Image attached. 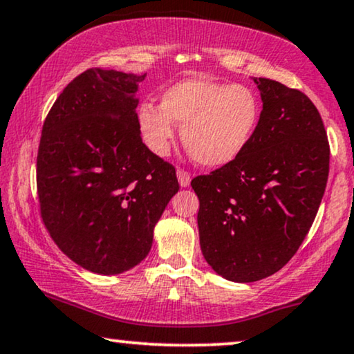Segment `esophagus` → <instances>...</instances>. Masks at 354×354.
<instances>
[{"mask_svg": "<svg viewBox=\"0 0 354 354\" xmlns=\"http://www.w3.org/2000/svg\"><path fill=\"white\" fill-rule=\"evenodd\" d=\"M177 180H178V185H180L182 188H187L188 185H190L192 177H190V174H188V172L182 171V169H178V171H177Z\"/></svg>", "mask_w": 354, "mask_h": 354, "instance_id": "1", "label": "esophagus"}]
</instances>
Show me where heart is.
I'll return each mask as SVG.
<instances>
[{"mask_svg": "<svg viewBox=\"0 0 354 354\" xmlns=\"http://www.w3.org/2000/svg\"><path fill=\"white\" fill-rule=\"evenodd\" d=\"M260 117V97L252 87L187 77L164 91L160 105H140L138 128L154 154L166 156L176 123L182 125L192 158L205 167H224L249 148Z\"/></svg>", "mask_w": 354, "mask_h": 354, "instance_id": "heart-1", "label": "heart"}]
</instances>
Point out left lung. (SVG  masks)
<instances>
[{
  "label": "left lung",
  "mask_w": 354,
  "mask_h": 354,
  "mask_svg": "<svg viewBox=\"0 0 354 354\" xmlns=\"http://www.w3.org/2000/svg\"><path fill=\"white\" fill-rule=\"evenodd\" d=\"M261 117L241 158L192 180L205 260L234 283L259 281L291 260L314 223L328 178L324 122L301 91L252 77Z\"/></svg>",
  "instance_id": "8db88e82"
}]
</instances>
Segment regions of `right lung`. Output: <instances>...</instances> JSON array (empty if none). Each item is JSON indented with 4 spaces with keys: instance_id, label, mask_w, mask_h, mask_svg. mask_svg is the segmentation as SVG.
Listing matches in <instances>:
<instances>
[{
    "instance_id": "right-lung-1",
    "label": "right lung",
    "mask_w": 354,
    "mask_h": 354,
    "mask_svg": "<svg viewBox=\"0 0 354 354\" xmlns=\"http://www.w3.org/2000/svg\"><path fill=\"white\" fill-rule=\"evenodd\" d=\"M146 77L93 68L55 100L37 156V190L50 236L97 274L141 263L178 192L176 169L141 140L136 93Z\"/></svg>"
}]
</instances>
